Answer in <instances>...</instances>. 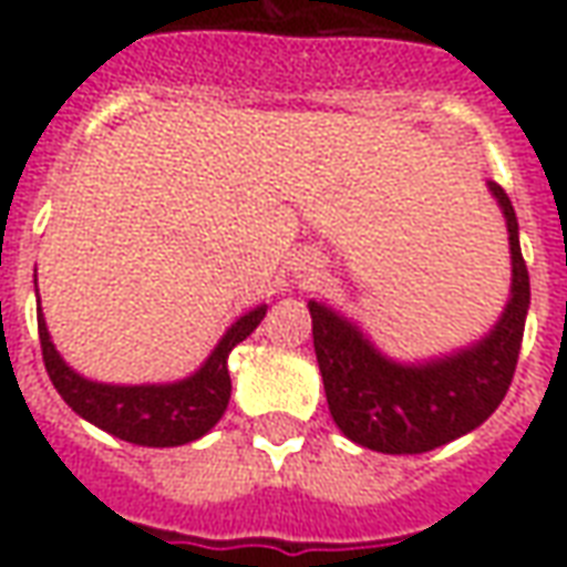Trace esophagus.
<instances>
[{"instance_id":"1","label":"esophagus","mask_w":567,"mask_h":567,"mask_svg":"<svg viewBox=\"0 0 567 567\" xmlns=\"http://www.w3.org/2000/svg\"><path fill=\"white\" fill-rule=\"evenodd\" d=\"M319 260L312 258V255H300V258H297V270H300V276H307V279H316V276H319Z\"/></svg>"}]
</instances>
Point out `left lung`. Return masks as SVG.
Wrapping results in <instances>:
<instances>
[{"mask_svg": "<svg viewBox=\"0 0 567 567\" xmlns=\"http://www.w3.org/2000/svg\"><path fill=\"white\" fill-rule=\"evenodd\" d=\"M488 190L507 221L513 279L511 300L483 340L452 355L404 364L382 355L355 321L309 300L312 346L328 410L337 427L358 446L385 455L437 450L483 425L511 389L532 288L511 197L495 182H488Z\"/></svg>", "mask_w": 567, "mask_h": 567, "instance_id": "left-lung-1", "label": "left lung"}]
</instances>
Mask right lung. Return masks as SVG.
Instances as JSON below:
<instances>
[{"mask_svg":"<svg viewBox=\"0 0 567 567\" xmlns=\"http://www.w3.org/2000/svg\"><path fill=\"white\" fill-rule=\"evenodd\" d=\"M264 316H267L264 303L239 316L224 331L199 370H194L185 380L157 382V385H109V382L84 380L81 373L69 368L51 343L42 309H39V340H42L48 377L60 398L81 419L136 446H182L209 434L215 422L224 416L227 401H230L227 355L234 352L236 343H243L248 333L258 328Z\"/></svg>","mask_w":567,"mask_h":567,"instance_id":"1","label":"right lung"}]
</instances>
